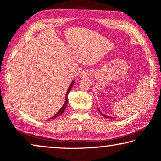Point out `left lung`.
Listing matches in <instances>:
<instances>
[{
  "instance_id": "8db88e82",
  "label": "left lung",
  "mask_w": 161,
  "mask_h": 161,
  "mask_svg": "<svg viewBox=\"0 0 161 161\" xmlns=\"http://www.w3.org/2000/svg\"><path fill=\"white\" fill-rule=\"evenodd\" d=\"M99 111L100 112V114H102V115L103 116H104V117H106V118H108V119H113V117H111V116H107V115H105V114H103V113H102L101 112V111H99Z\"/></svg>"
}]
</instances>
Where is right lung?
I'll list each match as a JSON object with an SVG mask.
<instances>
[{
  "label": "right lung",
  "mask_w": 161,
  "mask_h": 161,
  "mask_svg": "<svg viewBox=\"0 0 161 161\" xmlns=\"http://www.w3.org/2000/svg\"><path fill=\"white\" fill-rule=\"evenodd\" d=\"M73 84H74V81H72V82L70 84V85H69V89H68V90H67V93H66V97H65V102H64V103L63 104V106H62V108H60V109L59 110L58 112L57 113V114H55V115H54L53 117H51V118H50V119H55L57 116H60L61 114H62V113L64 112V109H65V108H66V107H67V102H68L67 95L69 94V92H70V90H71V89H72V87Z\"/></svg>",
  "instance_id": "add662e5"
}]
</instances>
